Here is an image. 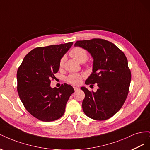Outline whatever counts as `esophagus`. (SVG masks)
<instances>
[{
    "label": "esophagus",
    "mask_w": 150,
    "mask_h": 150,
    "mask_svg": "<svg viewBox=\"0 0 150 150\" xmlns=\"http://www.w3.org/2000/svg\"><path fill=\"white\" fill-rule=\"evenodd\" d=\"M74 89L75 91H77V90L79 89V87H76V86H74Z\"/></svg>",
    "instance_id": "obj_1"
}]
</instances>
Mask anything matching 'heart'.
Listing matches in <instances>:
<instances>
[{
    "mask_svg": "<svg viewBox=\"0 0 150 150\" xmlns=\"http://www.w3.org/2000/svg\"><path fill=\"white\" fill-rule=\"evenodd\" d=\"M69 55L80 63L84 62L88 57L87 51L84 48L80 47H76L72 49L69 52ZM64 57L61 58L59 61V68H62L64 66ZM67 80L68 82L72 84H79L81 83L82 76L79 74H72L67 77Z\"/></svg>",
    "mask_w": 150,
    "mask_h": 150,
    "instance_id": "heart-1",
    "label": "heart"
}]
</instances>
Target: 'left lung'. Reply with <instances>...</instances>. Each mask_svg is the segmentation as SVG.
<instances>
[{
	"label": "left lung",
	"instance_id": "left-lung-1",
	"mask_svg": "<svg viewBox=\"0 0 150 150\" xmlns=\"http://www.w3.org/2000/svg\"><path fill=\"white\" fill-rule=\"evenodd\" d=\"M74 46L84 48L93 59V72L85 84L98 86L96 92L81 88L85 93L83 111L95 120L110 118L121 108L129 92L131 75L127 58L114 44L101 39L78 40Z\"/></svg>",
	"mask_w": 150,
	"mask_h": 150
}]
</instances>
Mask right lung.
<instances>
[{"label":"right lung","mask_w":150,"mask_h":150,"mask_svg":"<svg viewBox=\"0 0 150 150\" xmlns=\"http://www.w3.org/2000/svg\"><path fill=\"white\" fill-rule=\"evenodd\" d=\"M72 44L35 48L25 56L17 70V91L21 100L27 111L40 121L60 118L74 92L73 88L66 83L59 88L50 86L59 69L60 60Z\"/></svg>","instance_id":"add662e5"}]
</instances>
